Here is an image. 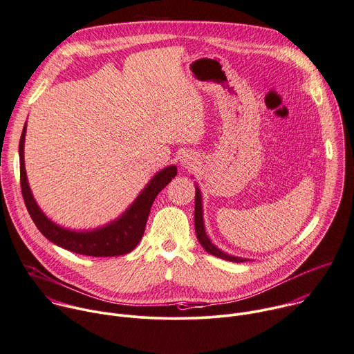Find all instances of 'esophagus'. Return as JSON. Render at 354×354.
Segmentation results:
<instances>
[{
	"instance_id": "esophagus-1",
	"label": "esophagus",
	"mask_w": 354,
	"mask_h": 354,
	"mask_svg": "<svg viewBox=\"0 0 354 354\" xmlns=\"http://www.w3.org/2000/svg\"><path fill=\"white\" fill-rule=\"evenodd\" d=\"M180 161H182V165H183V167H186V168H190V167H193L194 158H193V156H192V154H189V153H185V154L180 157Z\"/></svg>"
}]
</instances>
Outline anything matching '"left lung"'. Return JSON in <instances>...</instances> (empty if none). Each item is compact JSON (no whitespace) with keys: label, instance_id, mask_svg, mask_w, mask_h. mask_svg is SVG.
Masks as SVG:
<instances>
[{"label":"left lung","instance_id":"obj_1","mask_svg":"<svg viewBox=\"0 0 354 354\" xmlns=\"http://www.w3.org/2000/svg\"><path fill=\"white\" fill-rule=\"evenodd\" d=\"M196 205H194V227H196V234H197V239L200 242V245L205 249L207 253L215 256V257H219L222 260H226V261H234V263H243L246 261L245 259H241V257H233V256H227L225 253H222L219 249H216L211 241L207 238V233L204 230V223H203V208H201V196H200V192L198 189L196 187Z\"/></svg>","mask_w":354,"mask_h":354}]
</instances>
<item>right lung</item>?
<instances>
[{
  "label": "right lung",
  "instance_id": "obj_1",
  "mask_svg": "<svg viewBox=\"0 0 354 354\" xmlns=\"http://www.w3.org/2000/svg\"><path fill=\"white\" fill-rule=\"evenodd\" d=\"M26 125L22 131L19 142V161H21V187L26 208L36 223L37 229L54 245L64 248L69 252L91 256V257H113L122 256L132 252L146 229V222L150 214V208L157 194L176 176V167L171 165L160 171L151 182L145 187L136 201L127 209V212L106 226L90 232H72L59 227L51 222L36 204L32 192L28 185L25 160H24V145H25Z\"/></svg>",
  "mask_w": 354,
  "mask_h": 354
}]
</instances>
